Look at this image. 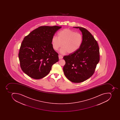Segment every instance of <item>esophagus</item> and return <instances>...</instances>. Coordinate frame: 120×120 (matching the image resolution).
<instances>
[{
	"mask_svg": "<svg viewBox=\"0 0 120 120\" xmlns=\"http://www.w3.org/2000/svg\"><path fill=\"white\" fill-rule=\"evenodd\" d=\"M59 59H62L63 57L62 56H61V55H59Z\"/></svg>",
	"mask_w": 120,
	"mask_h": 120,
	"instance_id": "34e87169",
	"label": "esophagus"
}]
</instances>
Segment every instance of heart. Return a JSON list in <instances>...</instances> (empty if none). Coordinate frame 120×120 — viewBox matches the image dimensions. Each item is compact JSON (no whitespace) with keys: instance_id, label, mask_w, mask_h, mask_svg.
Listing matches in <instances>:
<instances>
[{"instance_id":"heart-1","label":"heart","mask_w":120,"mask_h":120,"mask_svg":"<svg viewBox=\"0 0 120 120\" xmlns=\"http://www.w3.org/2000/svg\"><path fill=\"white\" fill-rule=\"evenodd\" d=\"M82 41L83 38L80 33L69 29H65L58 33V37L54 36L52 38V46L54 50H57L62 46V48L60 50L61 54L67 52L71 54L80 48Z\"/></svg>"}]
</instances>
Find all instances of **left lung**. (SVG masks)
<instances>
[{
	"mask_svg": "<svg viewBox=\"0 0 120 120\" xmlns=\"http://www.w3.org/2000/svg\"><path fill=\"white\" fill-rule=\"evenodd\" d=\"M79 28L83 38L80 48L76 52L63 57L65 65L63 70L69 80L75 83L82 82L94 73L100 60L98 44L94 36L86 28Z\"/></svg>",
	"mask_w": 120,
	"mask_h": 120,
	"instance_id": "obj_1",
	"label": "left lung"
}]
</instances>
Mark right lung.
I'll list each match as a JSON object with an SVG mask.
<instances>
[{
    "label": "right lung",
    "instance_id": "1",
    "mask_svg": "<svg viewBox=\"0 0 120 120\" xmlns=\"http://www.w3.org/2000/svg\"><path fill=\"white\" fill-rule=\"evenodd\" d=\"M61 27L40 26L24 38L18 57L22 71L28 76L34 79L44 77L53 64L59 61L58 54L52 46V39Z\"/></svg>",
    "mask_w": 120,
    "mask_h": 120
}]
</instances>
